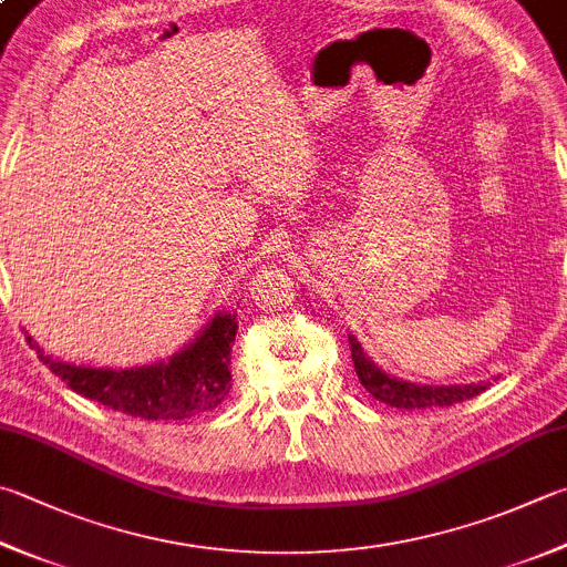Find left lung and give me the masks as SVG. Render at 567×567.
Instances as JSON below:
<instances>
[{
    "mask_svg": "<svg viewBox=\"0 0 567 567\" xmlns=\"http://www.w3.org/2000/svg\"><path fill=\"white\" fill-rule=\"evenodd\" d=\"M350 352H352V362H355V372L362 388H365L375 400L398 410L452 408V404L472 400L478 392L486 390V384H452V388H432V384H414V382L398 380L372 365L355 338H350Z\"/></svg>",
    "mask_w": 567,
    "mask_h": 567,
    "instance_id": "8db88e82",
    "label": "left lung"
}]
</instances>
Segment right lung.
Returning a JSON list of instances; mask_svg holds the SVG:
<instances>
[{"instance_id":"right-lung-1","label":"right lung","mask_w":567,"mask_h":567,"mask_svg":"<svg viewBox=\"0 0 567 567\" xmlns=\"http://www.w3.org/2000/svg\"><path fill=\"white\" fill-rule=\"evenodd\" d=\"M237 336V313H219L202 330L195 343L169 362L137 370H95L71 365L44 355L37 343H27L39 352V360L69 384L105 408L141 420H187L219 408L231 390L229 355Z\"/></svg>"}]
</instances>
